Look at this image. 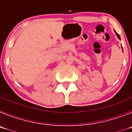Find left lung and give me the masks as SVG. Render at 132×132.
Segmentation results:
<instances>
[{
	"label": "left lung",
	"instance_id": "obj_1",
	"mask_svg": "<svg viewBox=\"0 0 132 132\" xmlns=\"http://www.w3.org/2000/svg\"><path fill=\"white\" fill-rule=\"evenodd\" d=\"M114 31H115V34H116V36H117V37H118V38L119 39H120V36H119V34H117L116 32V31H115V30H114ZM122 51H123V49H122Z\"/></svg>",
	"mask_w": 132,
	"mask_h": 132
}]
</instances>
